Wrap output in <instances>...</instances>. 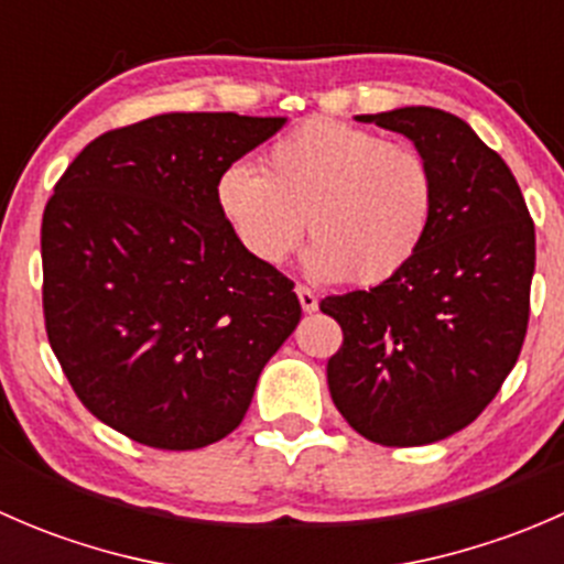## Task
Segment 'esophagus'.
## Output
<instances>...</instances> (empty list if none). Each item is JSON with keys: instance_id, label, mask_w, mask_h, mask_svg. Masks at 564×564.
Returning a JSON list of instances; mask_svg holds the SVG:
<instances>
[{"instance_id": "obj_1", "label": "esophagus", "mask_w": 564, "mask_h": 564, "mask_svg": "<svg viewBox=\"0 0 564 564\" xmlns=\"http://www.w3.org/2000/svg\"><path fill=\"white\" fill-rule=\"evenodd\" d=\"M294 292H297V300H300V305H303L305 314H311V311L318 308V297H316L314 292H311L308 286H303V283H300V286L294 289Z\"/></svg>"}]
</instances>
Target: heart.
Returning a JSON list of instances; mask_svg holds the SVG:
<instances>
[{
    "label": "heart",
    "instance_id": "obj_1",
    "mask_svg": "<svg viewBox=\"0 0 564 564\" xmlns=\"http://www.w3.org/2000/svg\"><path fill=\"white\" fill-rule=\"evenodd\" d=\"M215 198L261 264L286 261L308 229L311 275L377 286L420 253L440 187L417 147L314 117L272 141L261 169L229 163L215 182Z\"/></svg>",
    "mask_w": 564,
    "mask_h": 564
}]
</instances>
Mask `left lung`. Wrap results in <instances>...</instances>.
Returning a JSON list of instances; mask_svg holds the SVG:
<instances>
[{
  "label": "left lung",
  "mask_w": 564,
  "mask_h": 564,
  "mask_svg": "<svg viewBox=\"0 0 564 564\" xmlns=\"http://www.w3.org/2000/svg\"><path fill=\"white\" fill-rule=\"evenodd\" d=\"M360 119L414 141L440 202L406 270L318 303L344 333L327 360L329 395L368 442L431 445L480 417L519 360L534 224L508 163L456 113L406 106Z\"/></svg>",
  "instance_id": "obj_1"
}]
</instances>
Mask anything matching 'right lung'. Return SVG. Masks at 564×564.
I'll return each mask as SVG.
<instances>
[{"mask_svg": "<svg viewBox=\"0 0 564 564\" xmlns=\"http://www.w3.org/2000/svg\"><path fill=\"white\" fill-rule=\"evenodd\" d=\"M283 117L161 113L89 141L40 226L48 344L78 401L158 451H196L246 417L300 322L294 281L242 248L215 182Z\"/></svg>", "mask_w": 564, "mask_h": 564, "instance_id": "1", "label": "right lung"}]
</instances>
